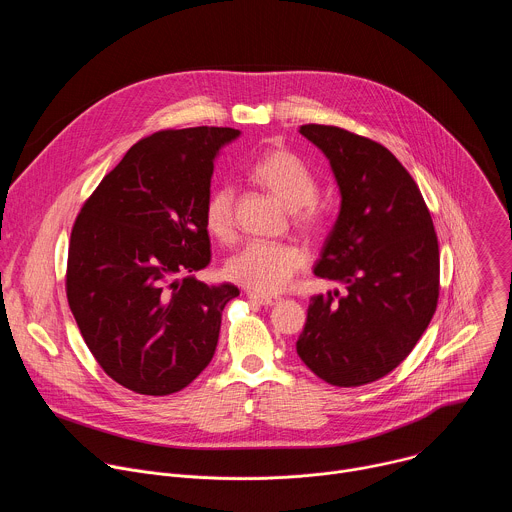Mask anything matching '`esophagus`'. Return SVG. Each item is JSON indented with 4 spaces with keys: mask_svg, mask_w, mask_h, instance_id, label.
<instances>
[{
    "mask_svg": "<svg viewBox=\"0 0 512 512\" xmlns=\"http://www.w3.org/2000/svg\"><path fill=\"white\" fill-rule=\"evenodd\" d=\"M247 296H249V300H253V302H257L261 306H275L279 302L277 296H263V294H255V291H249Z\"/></svg>",
    "mask_w": 512,
    "mask_h": 512,
    "instance_id": "obj_1",
    "label": "esophagus"
}]
</instances>
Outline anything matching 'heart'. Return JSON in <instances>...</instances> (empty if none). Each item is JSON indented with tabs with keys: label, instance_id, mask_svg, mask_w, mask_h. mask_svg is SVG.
Here are the masks:
<instances>
[{
	"label": "heart",
	"instance_id": "1",
	"mask_svg": "<svg viewBox=\"0 0 512 512\" xmlns=\"http://www.w3.org/2000/svg\"><path fill=\"white\" fill-rule=\"evenodd\" d=\"M253 180L279 198L294 214V223L310 233L324 229V212L316 202L318 180L308 164L287 148L265 150L251 166ZM204 225L218 239L235 231V190L212 188L204 202ZM308 255L296 243L251 241L227 263V277L255 294H279L306 267Z\"/></svg>",
	"mask_w": 512,
	"mask_h": 512
}]
</instances>
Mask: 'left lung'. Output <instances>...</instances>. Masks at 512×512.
<instances>
[{"instance_id": "1", "label": "left lung", "mask_w": 512, "mask_h": 512, "mask_svg": "<svg viewBox=\"0 0 512 512\" xmlns=\"http://www.w3.org/2000/svg\"><path fill=\"white\" fill-rule=\"evenodd\" d=\"M340 186L338 221L314 267L346 296L312 298L296 348L334 387L383 379L409 356L440 298V247L429 208L403 164L369 137L308 123Z\"/></svg>"}]
</instances>
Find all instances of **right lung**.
<instances>
[{
  "instance_id": "1",
  "label": "right lung",
  "mask_w": 512,
  "mask_h": 512,
  "mask_svg": "<svg viewBox=\"0 0 512 512\" xmlns=\"http://www.w3.org/2000/svg\"><path fill=\"white\" fill-rule=\"evenodd\" d=\"M239 129H162L131 145L72 225L66 298L99 367L121 387L164 397L210 362L231 283L188 273L210 261L204 202L214 156Z\"/></svg>"
}]
</instances>
